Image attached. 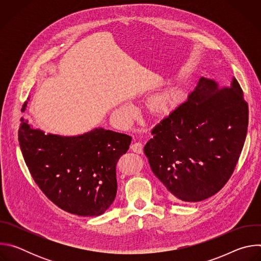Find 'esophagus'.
Here are the masks:
<instances>
[{"label": "esophagus", "mask_w": 261, "mask_h": 261, "mask_svg": "<svg viewBox=\"0 0 261 261\" xmlns=\"http://www.w3.org/2000/svg\"><path fill=\"white\" fill-rule=\"evenodd\" d=\"M131 151H133L134 153H137V154H142L143 152V144L141 141H137V142H134L131 146Z\"/></svg>", "instance_id": "34e87169"}]
</instances>
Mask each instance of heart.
<instances>
[{
  "mask_svg": "<svg viewBox=\"0 0 261 261\" xmlns=\"http://www.w3.org/2000/svg\"><path fill=\"white\" fill-rule=\"evenodd\" d=\"M169 105V98L166 96H157L152 99L151 106L152 108L157 111V113H163V111Z\"/></svg>",
  "mask_w": 261,
  "mask_h": 261,
  "instance_id": "1",
  "label": "heart"
}]
</instances>
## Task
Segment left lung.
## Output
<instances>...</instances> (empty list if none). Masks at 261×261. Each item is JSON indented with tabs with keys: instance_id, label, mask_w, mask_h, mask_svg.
Wrapping results in <instances>:
<instances>
[{
	"instance_id": "obj_1",
	"label": "left lung",
	"mask_w": 261,
	"mask_h": 261,
	"mask_svg": "<svg viewBox=\"0 0 261 261\" xmlns=\"http://www.w3.org/2000/svg\"><path fill=\"white\" fill-rule=\"evenodd\" d=\"M248 103L236 79L220 87L200 77L188 99L152 129L144 154L172 197L204 200L232 175L245 143Z\"/></svg>"
}]
</instances>
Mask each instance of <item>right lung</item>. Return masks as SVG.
Masks as SVG:
<instances>
[{
	"label": "right lung",
	"instance_id": "right-lung-1",
	"mask_svg": "<svg viewBox=\"0 0 261 261\" xmlns=\"http://www.w3.org/2000/svg\"><path fill=\"white\" fill-rule=\"evenodd\" d=\"M131 140L103 128L72 137L44 134L24 118L18 129L24 162L40 190L60 208L84 217L99 216L114 202L117 163Z\"/></svg>",
	"mask_w": 261,
	"mask_h": 261
}]
</instances>
